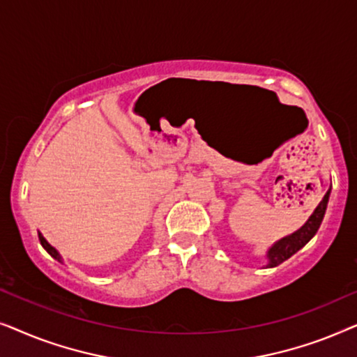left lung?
I'll return each instance as SVG.
<instances>
[{
    "label": "left lung",
    "instance_id": "left-lung-1",
    "mask_svg": "<svg viewBox=\"0 0 357 357\" xmlns=\"http://www.w3.org/2000/svg\"><path fill=\"white\" fill-rule=\"evenodd\" d=\"M330 193H331V187L328 188V192L325 193V197L319 203V206H317L314 209V213L310 214V218L307 219L304 226L297 229L296 232L289 234V236L276 241L270 248H268L266 268H275L278 265H281L282 261H286L287 258H291L297 250H301V248L315 236L317 231H319L321 221H324L326 204H328V199H330Z\"/></svg>",
    "mask_w": 357,
    "mask_h": 357
}]
</instances>
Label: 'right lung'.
Listing matches in <instances>:
<instances>
[{"instance_id": "right-lung-1", "label": "right lung", "mask_w": 357, "mask_h": 357, "mask_svg": "<svg viewBox=\"0 0 357 357\" xmlns=\"http://www.w3.org/2000/svg\"><path fill=\"white\" fill-rule=\"evenodd\" d=\"M38 241H40V243H42V247H43V248H45V250H47L48 253H50V255H52L53 258H55V260H58V261H60V263H63V258H61V255H60V252H58L55 247H52V245H50V243H48V241H47V238L42 236V232H38Z\"/></svg>"}]
</instances>
